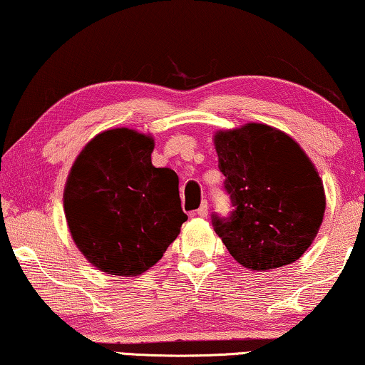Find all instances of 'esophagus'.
Masks as SVG:
<instances>
[{"label":"esophagus","mask_w":365,"mask_h":365,"mask_svg":"<svg viewBox=\"0 0 365 365\" xmlns=\"http://www.w3.org/2000/svg\"><path fill=\"white\" fill-rule=\"evenodd\" d=\"M207 214H209V204L207 200H204V202L200 204V207L195 210V215H199V217H207Z\"/></svg>","instance_id":"esophagus-1"}]
</instances>
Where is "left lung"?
Instances as JSON below:
<instances>
[{"mask_svg":"<svg viewBox=\"0 0 365 365\" xmlns=\"http://www.w3.org/2000/svg\"><path fill=\"white\" fill-rule=\"evenodd\" d=\"M219 170L230 195L227 217L212 225L227 250L250 270L297 262L323 222L324 187L297 141L262 123L215 135Z\"/></svg>","mask_w":365,"mask_h":365,"instance_id":"obj_1","label":"left lung"}]
</instances>
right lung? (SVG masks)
Instances as JSON below:
<instances>
[{"label": "right lung", "mask_w": 365, "mask_h": 365, "mask_svg": "<svg viewBox=\"0 0 365 365\" xmlns=\"http://www.w3.org/2000/svg\"><path fill=\"white\" fill-rule=\"evenodd\" d=\"M153 138L128 128L103 131L73 163L66 219L88 262L108 274L136 277L163 257L187 215L171 168L151 165Z\"/></svg>", "instance_id": "1"}]
</instances>
